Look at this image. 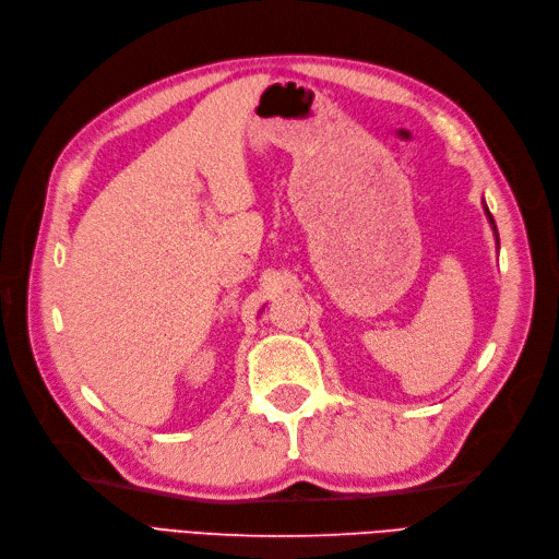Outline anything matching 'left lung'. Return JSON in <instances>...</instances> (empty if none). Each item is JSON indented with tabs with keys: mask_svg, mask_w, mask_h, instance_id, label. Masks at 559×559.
Instances as JSON below:
<instances>
[{
	"mask_svg": "<svg viewBox=\"0 0 559 559\" xmlns=\"http://www.w3.org/2000/svg\"><path fill=\"white\" fill-rule=\"evenodd\" d=\"M485 212H487V218H489V224H492V228H495V233H497V226H495V218H492V214H489L487 205H485ZM497 240H499V238H497Z\"/></svg>",
	"mask_w": 559,
	"mask_h": 559,
	"instance_id": "left-lung-1",
	"label": "left lung"
}]
</instances>
